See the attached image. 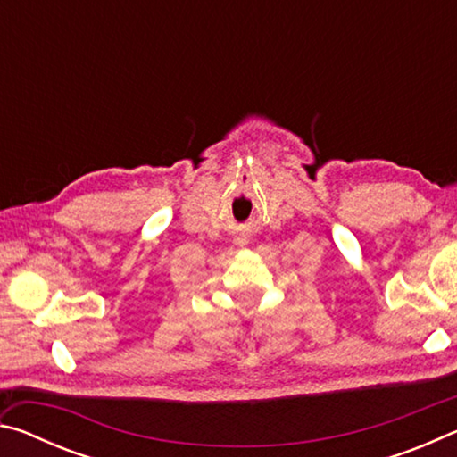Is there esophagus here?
I'll return each mask as SVG.
<instances>
[{
    "instance_id": "1",
    "label": "esophagus",
    "mask_w": 457,
    "mask_h": 457,
    "mask_svg": "<svg viewBox=\"0 0 457 457\" xmlns=\"http://www.w3.org/2000/svg\"><path fill=\"white\" fill-rule=\"evenodd\" d=\"M244 244H245V242H242V245H244Z\"/></svg>"
}]
</instances>
